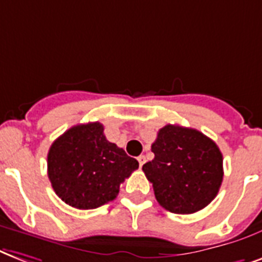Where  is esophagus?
Listing matches in <instances>:
<instances>
[{
  "instance_id": "34e87169",
  "label": "esophagus",
  "mask_w": 262,
  "mask_h": 262,
  "mask_svg": "<svg viewBox=\"0 0 262 262\" xmlns=\"http://www.w3.org/2000/svg\"><path fill=\"white\" fill-rule=\"evenodd\" d=\"M138 163H139V167H142V165H143V164L146 163V157H145V156H139V157H138Z\"/></svg>"
}]
</instances>
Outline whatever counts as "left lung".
I'll list each match as a JSON object with an SVG mask.
<instances>
[{
  "label": "left lung",
  "mask_w": 262,
  "mask_h": 262,
  "mask_svg": "<svg viewBox=\"0 0 262 262\" xmlns=\"http://www.w3.org/2000/svg\"><path fill=\"white\" fill-rule=\"evenodd\" d=\"M154 159L142 169L156 200L172 213L190 214L208 206L223 182V154L194 128L167 124L151 145Z\"/></svg>",
  "instance_id": "obj_1"
}]
</instances>
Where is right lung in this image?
Segmentation results:
<instances>
[{"mask_svg":"<svg viewBox=\"0 0 262 262\" xmlns=\"http://www.w3.org/2000/svg\"><path fill=\"white\" fill-rule=\"evenodd\" d=\"M138 167L137 160L106 139L98 121L74 125L48 153V176L56 194L84 210L115 200L120 184Z\"/></svg>","mask_w":262,"mask_h":262,"instance_id":"right-lung-1","label":"right lung"}]
</instances>
